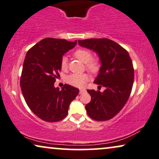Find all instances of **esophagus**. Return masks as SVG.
I'll return each instance as SVG.
<instances>
[{
  "label": "esophagus",
  "instance_id": "esophagus-1",
  "mask_svg": "<svg viewBox=\"0 0 159 159\" xmlns=\"http://www.w3.org/2000/svg\"><path fill=\"white\" fill-rule=\"evenodd\" d=\"M85 91H86L85 89H80V90H79V93H80V94H82V93L85 92Z\"/></svg>",
  "mask_w": 159,
  "mask_h": 159
}]
</instances>
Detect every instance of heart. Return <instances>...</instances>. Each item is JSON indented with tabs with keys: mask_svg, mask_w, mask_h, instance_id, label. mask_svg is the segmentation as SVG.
<instances>
[{
	"mask_svg": "<svg viewBox=\"0 0 159 159\" xmlns=\"http://www.w3.org/2000/svg\"><path fill=\"white\" fill-rule=\"evenodd\" d=\"M74 56L82 62L86 63V67L92 73H96L100 68V64L97 60H92V53L87 48H78L74 52ZM62 70H67V59L64 57L60 62ZM89 79V75L86 73L71 74L66 78V82L75 87H83Z\"/></svg>",
	"mask_w": 159,
	"mask_h": 159,
	"instance_id": "heart-1",
	"label": "heart"
}]
</instances>
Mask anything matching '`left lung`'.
<instances>
[{
	"instance_id": "left-lung-1",
	"label": "left lung",
	"mask_w": 159,
	"mask_h": 159,
	"mask_svg": "<svg viewBox=\"0 0 159 159\" xmlns=\"http://www.w3.org/2000/svg\"><path fill=\"white\" fill-rule=\"evenodd\" d=\"M78 44L98 54L101 67L94 83L104 92L88 89L91 102L86 105L88 116L95 120H107L119 113L127 102L134 81V67L125 48L107 39H90Z\"/></svg>"
}]
</instances>
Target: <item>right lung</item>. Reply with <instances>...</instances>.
<instances>
[{"label": "right lung", "mask_w": 159, "mask_h": 159, "mask_svg": "<svg viewBox=\"0 0 159 159\" xmlns=\"http://www.w3.org/2000/svg\"><path fill=\"white\" fill-rule=\"evenodd\" d=\"M76 43L77 41L47 38L26 54L20 78L21 89L31 111L45 121L64 119L70 104L79 92L78 89L68 84H65L62 89L54 87L63 55Z\"/></svg>", "instance_id": "1"}]
</instances>
